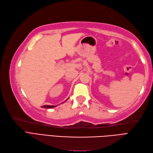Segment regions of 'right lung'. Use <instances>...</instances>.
<instances>
[{
  "label": "right lung",
  "instance_id": "right-lung-1",
  "mask_svg": "<svg viewBox=\"0 0 153 153\" xmlns=\"http://www.w3.org/2000/svg\"><path fill=\"white\" fill-rule=\"evenodd\" d=\"M55 107H56V105H43L42 106L43 108H53Z\"/></svg>",
  "mask_w": 153,
  "mask_h": 153
}]
</instances>
